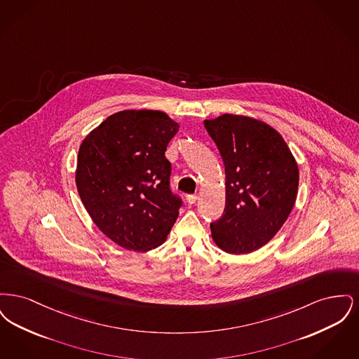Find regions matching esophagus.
Masks as SVG:
<instances>
[{
  "mask_svg": "<svg viewBox=\"0 0 359 359\" xmlns=\"http://www.w3.org/2000/svg\"><path fill=\"white\" fill-rule=\"evenodd\" d=\"M196 201H198V195H196V194H191V195H187V202L189 203V205H194Z\"/></svg>",
  "mask_w": 359,
  "mask_h": 359,
  "instance_id": "34e87169",
  "label": "esophagus"
}]
</instances>
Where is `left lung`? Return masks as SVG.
<instances>
[{
  "label": "left lung",
  "mask_w": 359,
  "mask_h": 359,
  "mask_svg": "<svg viewBox=\"0 0 359 359\" xmlns=\"http://www.w3.org/2000/svg\"><path fill=\"white\" fill-rule=\"evenodd\" d=\"M205 126L226 173V203L222 217L210 223L212 239L227 253H252L287 221L297 195V164L283 137L261 121L224 114Z\"/></svg>",
  "instance_id": "obj_1"
}]
</instances>
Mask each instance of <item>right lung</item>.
<instances>
[{
    "mask_svg": "<svg viewBox=\"0 0 359 359\" xmlns=\"http://www.w3.org/2000/svg\"><path fill=\"white\" fill-rule=\"evenodd\" d=\"M179 125L163 111H120L82 142L76 187L91 219L135 252L160 246L183 199L171 187L167 145Z\"/></svg>",
    "mask_w": 359,
    "mask_h": 359,
    "instance_id": "right-lung-1",
    "label": "right lung"
}]
</instances>
